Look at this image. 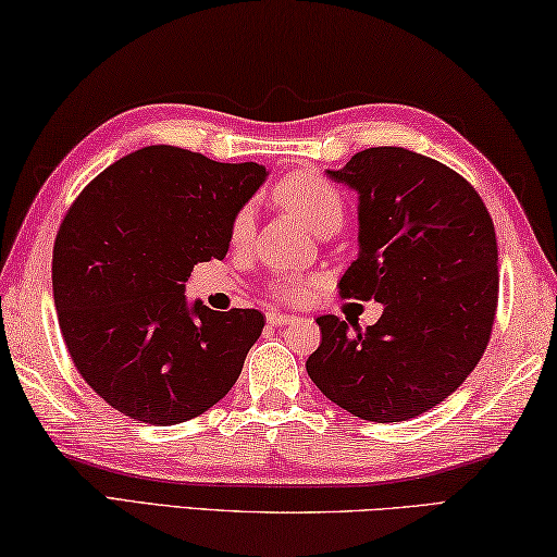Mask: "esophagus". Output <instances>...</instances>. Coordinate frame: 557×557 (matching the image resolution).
<instances>
[{"instance_id":"obj_1","label":"esophagus","mask_w":557,"mask_h":557,"mask_svg":"<svg viewBox=\"0 0 557 557\" xmlns=\"http://www.w3.org/2000/svg\"><path fill=\"white\" fill-rule=\"evenodd\" d=\"M267 320H269V325H294L296 323V315H286V313H278V310H271V313L267 315Z\"/></svg>"}]
</instances>
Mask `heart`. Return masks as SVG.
<instances>
[{"label":"heart","mask_w":557,"mask_h":557,"mask_svg":"<svg viewBox=\"0 0 557 557\" xmlns=\"http://www.w3.org/2000/svg\"><path fill=\"white\" fill-rule=\"evenodd\" d=\"M278 200L306 224L310 232H320L325 227H339L345 218V200L333 183L318 173L296 171L286 175L276 188ZM253 230V210L249 205L237 210L230 224V239L234 244H244L251 237ZM273 296L288 304H296L306 296L308 281L300 276H281L273 281Z\"/></svg>","instance_id":"heart-1"}]
</instances>
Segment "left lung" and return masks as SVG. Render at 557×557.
<instances>
[{"label": "left lung", "mask_w": 557, "mask_h": 557, "mask_svg": "<svg viewBox=\"0 0 557 557\" xmlns=\"http://www.w3.org/2000/svg\"><path fill=\"white\" fill-rule=\"evenodd\" d=\"M327 175L359 195V253L339 296L374 298L384 313L367 330L320 315L308 376L364 421H408L450 396L490 345L494 222L460 173L401 146L364 149Z\"/></svg>", "instance_id": "1"}]
</instances>
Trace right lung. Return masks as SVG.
Returning a JSON list of instances; mask_svg holds the SVG:
<instances>
[{
	"label": "right lung",
	"mask_w": 557,
	"mask_h": 557,
	"mask_svg": "<svg viewBox=\"0 0 557 557\" xmlns=\"http://www.w3.org/2000/svg\"><path fill=\"white\" fill-rule=\"evenodd\" d=\"M259 163L144 146L77 195L53 244V300L73 364L116 411L175 425L224 398L263 330L253 308L185 300L195 263L224 259Z\"/></svg>",
	"instance_id": "1"
}]
</instances>
